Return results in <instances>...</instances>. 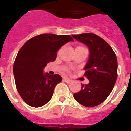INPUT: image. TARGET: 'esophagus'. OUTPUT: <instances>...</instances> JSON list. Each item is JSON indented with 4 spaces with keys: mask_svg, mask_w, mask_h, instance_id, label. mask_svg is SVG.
<instances>
[{
    "mask_svg": "<svg viewBox=\"0 0 131 131\" xmlns=\"http://www.w3.org/2000/svg\"><path fill=\"white\" fill-rule=\"evenodd\" d=\"M64 82H65L66 83H71L72 82V80H69V79H68V78H64L63 79Z\"/></svg>",
    "mask_w": 131,
    "mask_h": 131,
    "instance_id": "obj_1",
    "label": "esophagus"
}]
</instances>
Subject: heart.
<instances>
[{
    "mask_svg": "<svg viewBox=\"0 0 131 131\" xmlns=\"http://www.w3.org/2000/svg\"><path fill=\"white\" fill-rule=\"evenodd\" d=\"M76 48H85L84 47H82V46H78V47H76ZM67 72H69V69H67Z\"/></svg>",
    "mask_w": 131,
    "mask_h": 131,
    "instance_id": "obj_1",
    "label": "heart"
}]
</instances>
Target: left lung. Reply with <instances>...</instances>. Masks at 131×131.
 <instances>
[{"label": "left lung", "instance_id": "left-lung-1", "mask_svg": "<svg viewBox=\"0 0 131 131\" xmlns=\"http://www.w3.org/2000/svg\"><path fill=\"white\" fill-rule=\"evenodd\" d=\"M77 41L88 45L90 58L84 69L88 84H82L80 92L74 93L75 99L87 107L102 103L110 95L118 78V60L112 47L94 33L74 35Z\"/></svg>", "mask_w": 131, "mask_h": 131}]
</instances>
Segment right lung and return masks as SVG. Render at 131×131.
<instances>
[{"instance_id": "obj_1", "label": "right lung", "mask_w": 131, "mask_h": 131, "mask_svg": "<svg viewBox=\"0 0 131 131\" xmlns=\"http://www.w3.org/2000/svg\"><path fill=\"white\" fill-rule=\"evenodd\" d=\"M69 41H73L69 35L41 34L27 41L19 49L13 75L17 91L28 105L40 107L51 99L55 86L62 78L58 74H44L43 69L55 60L57 51Z\"/></svg>"}]
</instances>
